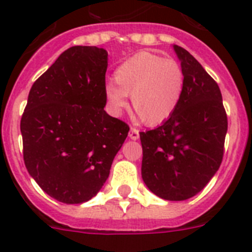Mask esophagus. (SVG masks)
<instances>
[{
    "label": "esophagus",
    "mask_w": 252,
    "mask_h": 252,
    "mask_svg": "<svg viewBox=\"0 0 252 252\" xmlns=\"http://www.w3.org/2000/svg\"><path fill=\"white\" fill-rule=\"evenodd\" d=\"M128 137H130L131 140H138V137H140V133H138L137 128L131 127L130 132H128Z\"/></svg>",
    "instance_id": "1"
}]
</instances>
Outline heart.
<instances>
[{"label":"heart","instance_id":"b5f03b06","mask_svg":"<svg viewBox=\"0 0 252 252\" xmlns=\"http://www.w3.org/2000/svg\"><path fill=\"white\" fill-rule=\"evenodd\" d=\"M114 82L105 86L110 111L120 116L128 102L146 125H160L172 116L185 89L182 67L175 60L163 59L151 52H138L115 70Z\"/></svg>","mask_w":252,"mask_h":252}]
</instances>
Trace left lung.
<instances>
[{
    "instance_id": "left-lung-1",
    "label": "left lung",
    "mask_w": 252,
    "mask_h": 252,
    "mask_svg": "<svg viewBox=\"0 0 252 252\" xmlns=\"http://www.w3.org/2000/svg\"><path fill=\"white\" fill-rule=\"evenodd\" d=\"M174 50L184 70V94L170 119L140 132L141 175L156 196L182 201L200 192L220 167L227 116L215 80L185 48Z\"/></svg>"
}]
</instances>
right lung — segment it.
Segmentation results:
<instances>
[{"mask_svg": "<svg viewBox=\"0 0 252 252\" xmlns=\"http://www.w3.org/2000/svg\"><path fill=\"white\" fill-rule=\"evenodd\" d=\"M107 56L96 46L62 52L32 85L21 119L27 171L63 204L97 195L130 130L103 110Z\"/></svg>", "mask_w": 252, "mask_h": 252, "instance_id": "obj_1", "label": "right lung"}]
</instances>
